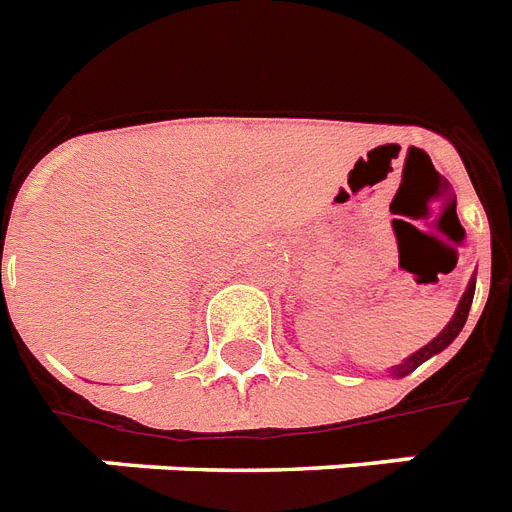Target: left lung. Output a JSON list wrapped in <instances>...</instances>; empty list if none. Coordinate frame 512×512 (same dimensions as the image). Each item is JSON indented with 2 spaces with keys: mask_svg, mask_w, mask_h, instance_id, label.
<instances>
[{
  "mask_svg": "<svg viewBox=\"0 0 512 512\" xmlns=\"http://www.w3.org/2000/svg\"><path fill=\"white\" fill-rule=\"evenodd\" d=\"M473 292H476V273H473L471 281H468V286H465L463 297H460V302H458V310H455V315L450 318V323H447V326L439 331V336H436V339H431L426 347H421L418 352H413L410 357H405L400 365H392V368H389V376H392V378L407 376V373H413L418 365L426 363L429 357H434V355H439L442 350H447V347H450V344L458 339V334L463 331L465 321H468V313H471V302H473Z\"/></svg>",
  "mask_w": 512,
  "mask_h": 512,
  "instance_id": "1",
  "label": "left lung"
}]
</instances>
